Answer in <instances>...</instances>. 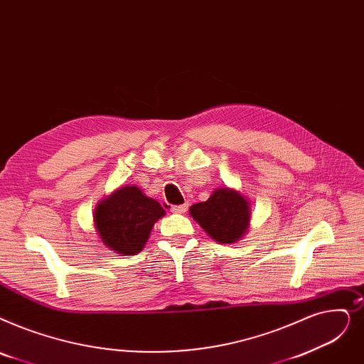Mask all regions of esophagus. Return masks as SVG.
Masks as SVG:
<instances>
[{"mask_svg": "<svg viewBox=\"0 0 364 364\" xmlns=\"http://www.w3.org/2000/svg\"><path fill=\"white\" fill-rule=\"evenodd\" d=\"M186 210H187V205H173V207L171 208V211L176 214H183V213H186Z\"/></svg>", "mask_w": 364, "mask_h": 364, "instance_id": "1", "label": "esophagus"}]
</instances>
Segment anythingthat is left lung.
I'll use <instances>...</instances> for the list:
<instances>
[{
	"label": "left lung",
	"instance_id": "1",
	"mask_svg": "<svg viewBox=\"0 0 364 364\" xmlns=\"http://www.w3.org/2000/svg\"><path fill=\"white\" fill-rule=\"evenodd\" d=\"M188 211L210 238L220 244L240 241L250 226L248 200L228 187L217 188L208 200L192 205Z\"/></svg>",
	"mask_w": 364,
	"mask_h": 364
}]
</instances>
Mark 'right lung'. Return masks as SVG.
<instances>
[{
  "label": "right lung",
  "instance_id": "1",
  "mask_svg": "<svg viewBox=\"0 0 364 364\" xmlns=\"http://www.w3.org/2000/svg\"><path fill=\"white\" fill-rule=\"evenodd\" d=\"M164 215L159 202L136 186H124L98 202L93 221L105 247L134 256L144 248L154 223Z\"/></svg>",
  "mask_w": 364,
  "mask_h": 364
}]
</instances>
